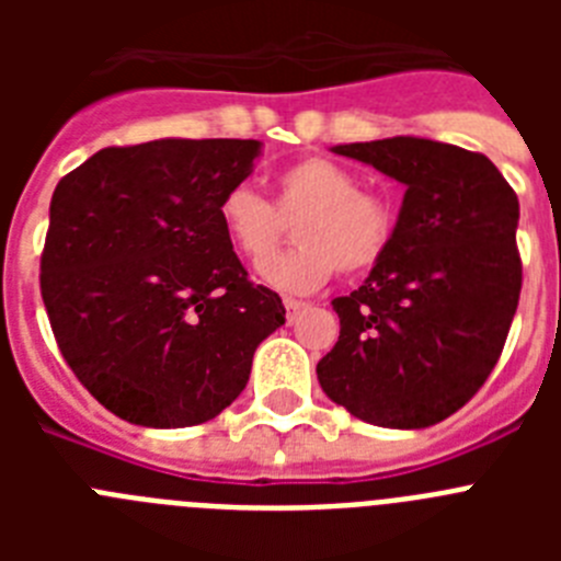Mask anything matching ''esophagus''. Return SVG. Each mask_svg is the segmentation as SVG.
Instances as JSON below:
<instances>
[{
    "label": "esophagus",
    "instance_id": "obj_1",
    "mask_svg": "<svg viewBox=\"0 0 561 561\" xmlns=\"http://www.w3.org/2000/svg\"><path fill=\"white\" fill-rule=\"evenodd\" d=\"M284 306H286V317H289V323H295L297 317H300V311H304L309 304H304V300H295V297H284Z\"/></svg>",
    "mask_w": 561,
    "mask_h": 561
}]
</instances>
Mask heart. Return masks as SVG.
I'll use <instances>...</instances> for the list:
<instances>
[{
	"label": "heart",
	"mask_w": 561,
	"mask_h": 561,
	"mask_svg": "<svg viewBox=\"0 0 561 561\" xmlns=\"http://www.w3.org/2000/svg\"><path fill=\"white\" fill-rule=\"evenodd\" d=\"M216 216L230 244L250 261H261L283 240L295 218L298 244L261 264L266 284L280 291H314L334 275L374 270L396 232V210L385 196L362 191L351 168L329 157H306L275 176V202L250 185L221 193Z\"/></svg>",
	"instance_id": "heart-1"
}]
</instances>
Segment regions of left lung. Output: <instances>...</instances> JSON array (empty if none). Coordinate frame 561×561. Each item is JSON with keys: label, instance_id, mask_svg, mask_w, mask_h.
<instances>
[{"label": "left lung", "instance_id": "left-lung-1", "mask_svg": "<svg viewBox=\"0 0 561 561\" xmlns=\"http://www.w3.org/2000/svg\"><path fill=\"white\" fill-rule=\"evenodd\" d=\"M404 191L368 280L336 297L340 340L317 362L356 419L421 430L472 399L503 354L523 289L517 193L489 157L421 137L336 146Z\"/></svg>", "mask_w": 561, "mask_h": 561}]
</instances>
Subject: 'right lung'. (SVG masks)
Listing matches in <instances>:
<instances>
[{"label": "right lung", "mask_w": 561, "mask_h": 561, "mask_svg": "<svg viewBox=\"0 0 561 561\" xmlns=\"http://www.w3.org/2000/svg\"><path fill=\"white\" fill-rule=\"evenodd\" d=\"M257 140L112 146L58 182L42 300L58 351L103 408L140 427H193L247 388L252 354L286 323L216 216Z\"/></svg>", "instance_id": "right-lung-1"}]
</instances>
